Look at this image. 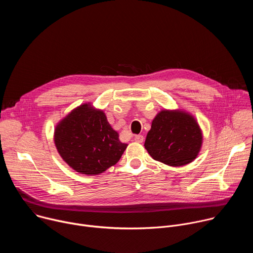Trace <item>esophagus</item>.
<instances>
[{
    "mask_svg": "<svg viewBox=\"0 0 253 253\" xmlns=\"http://www.w3.org/2000/svg\"><path fill=\"white\" fill-rule=\"evenodd\" d=\"M134 140L137 142V143H142L144 141V137L142 135H136Z\"/></svg>",
    "mask_w": 253,
    "mask_h": 253,
    "instance_id": "34e87169",
    "label": "esophagus"
}]
</instances>
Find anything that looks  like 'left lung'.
I'll use <instances>...</instances> for the list:
<instances>
[{"label":"left lung","instance_id":"left-lung-1","mask_svg":"<svg viewBox=\"0 0 253 253\" xmlns=\"http://www.w3.org/2000/svg\"><path fill=\"white\" fill-rule=\"evenodd\" d=\"M202 145V132L190 114L162 110L152 121L145 140L150 156L169 166H183L192 162Z\"/></svg>","mask_w":253,"mask_h":253}]
</instances>
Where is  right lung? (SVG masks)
Here are the masks:
<instances>
[{"label":"right lung","mask_w":253,"mask_h":253,"mask_svg":"<svg viewBox=\"0 0 253 253\" xmlns=\"http://www.w3.org/2000/svg\"><path fill=\"white\" fill-rule=\"evenodd\" d=\"M55 145L63 160L86 175H97L115 165L127 144L120 142L103 111L84 104L67 115L55 129Z\"/></svg>","instance_id":"1"}]
</instances>
